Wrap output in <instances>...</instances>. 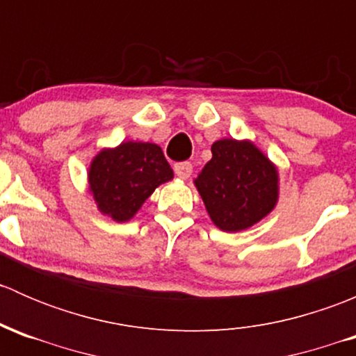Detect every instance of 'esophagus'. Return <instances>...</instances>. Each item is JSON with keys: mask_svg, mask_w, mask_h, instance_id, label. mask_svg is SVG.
Listing matches in <instances>:
<instances>
[{"mask_svg": "<svg viewBox=\"0 0 356 356\" xmlns=\"http://www.w3.org/2000/svg\"><path fill=\"white\" fill-rule=\"evenodd\" d=\"M174 172L181 179H189L193 174V165L189 161H179V163L174 165Z\"/></svg>", "mask_w": 356, "mask_h": 356, "instance_id": "34e87169", "label": "esophagus"}]
</instances>
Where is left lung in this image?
I'll use <instances>...</instances> for the list:
<instances>
[{"instance_id":"obj_1","label":"left lung","mask_w":356,"mask_h":356,"mask_svg":"<svg viewBox=\"0 0 356 356\" xmlns=\"http://www.w3.org/2000/svg\"><path fill=\"white\" fill-rule=\"evenodd\" d=\"M279 175L253 143L220 139L195 181L218 229L238 232L267 217L277 203Z\"/></svg>"}]
</instances>
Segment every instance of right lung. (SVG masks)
<instances>
[{"instance_id": "1", "label": "right lung", "mask_w": 356, "mask_h": 356, "mask_svg": "<svg viewBox=\"0 0 356 356\" xmlns=\"http://www.w3.org/2000/svg\"><path fill=\"white\" fill-rule=\"evenodd\" d=\"M174 177L160 146L122 143L103 149L89 167V189L102 213L127 222L160 184Z\"/></svg>"}]
</instances>
